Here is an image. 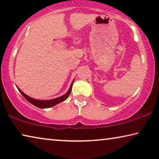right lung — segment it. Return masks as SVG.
Returning <instances> with one entry per match:
<instances>
[{
  "label": "right lung",
  "instance_id": "right-lung-1",
  "mask_svg": "<svg viewBox=\"0 0 159 159\" xmlns=\"http://www.w3.org/2000/svg\"><path fill=\"white\" fill-rule=\"evenodd\" d=\"M74 80L72 81L71 84H70V89H69V90H68L66 93H65L64 95H62V96H61V97L54 98V99H52V100L34 99V98H30V96H28V95H27L25 93L22 92V90L19 89V88H17H17L20 91V93L21 94L23 95V97L25 98V99H26L29 102L31 103V104L34 105V106L39 107V108H49V107L54 106V105H56L57 104H59V103L63 101H64V100H66L68 97H69V95L70 93V91H71L72 85H73V83H74Z\"/></svg>",
  "mask_w": 159,
  "mask_h": 159
}]
</instances>
